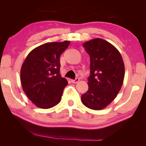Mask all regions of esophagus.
Returning <instances> with one entry per match:
<instances>
[{
	"label": "esophagus",
	"instance_id": "esophagus-1",
	"mask_svg": "<svg viewBox=\"0 0 146 146\" xmlns=\"http://www.w3.org/2000/svg\"><path fill=\"white\" fill-rule=\"evenodd\" d=\"M79 81H80V79H79L78 78H77L76 79H75V80H71V82L74 83V84L78 83Z\"/></svg>",
	"mask_w": 146,
	"mask_h": 146
}]
</instances>
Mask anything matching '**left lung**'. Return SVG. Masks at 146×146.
<instances>
[{"label": "left lung", "instance_id": "obj_1", "mask_svg": "<svg viewBox=\"0 0 146 146\" xmlns=\"http://www.w3.org/2000/svg\"><path fill=\"white\" fill-rule=\"evenodd\" d=\"M90 58L88 90L82 95V102L90 109L105 108L116 98L123 85L124 63L117 48L101 38L83 44Z\"/></svg>", "mask_w": 146, "mask_h": 146}]
</instances>
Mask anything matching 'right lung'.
I'll use <instances>...</instances> for the list:
<instances>
[{"mask_svg": "<svg viewBox=\"0 0 146 146\" xmlns=\"http://www.w3.org/2000/svg\"><path fill=\"white\" fill-rule=\"evenodd\" d=\"M70 41L46 42L33 48L21 66L23 91L37 107L48 109L61 101L67 80L60 75V56Z\"/></svg>", "mask_w": 146, "mask_h": 146, "instance_id": "right-lung-1", "label": "right lung"}]
</instances>
